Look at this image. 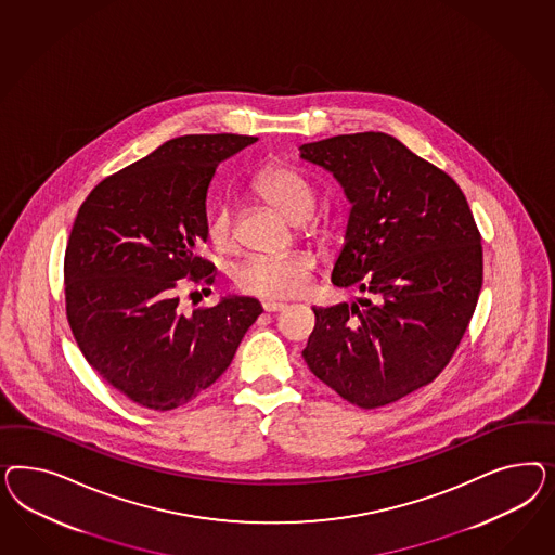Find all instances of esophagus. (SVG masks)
I'll list each match as a JSON object with an SVG mask.
<instances>
[{
	"mask_svg": "<svg viewBox=\"0 0 555 555\" xmlns=\"http://www.w3.org/2000/svg\"><path fill=\"white\" fill-rule=\"evenodd\" d=\"M285 302L281 301H264L262 302V309L264 311H269V313H274V311H283L285 309Z\"/></svg>",
	"mask_w": 555,
	"mask_h": 555,
	"instance_id": "34e87169",
	"label": "esophagus"
}]
</instances>
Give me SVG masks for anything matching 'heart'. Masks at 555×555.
Instances as JSON below:
<instances>
[{
  "instance_id": "heart-1",
  "label": "heart",
  "mask_w": 555,
  "mask_h": 555,
  "mask_svg": "<svg viewBox=\"0 0 555 555\" xmlns=\"http://www.w3.org/2000/svg\"><path fill=\"white\" fill-rule=\"evenodd\" d=\"M254 193L279 209L291 221H302L315 207V191L299 170L272 165L262 168L253 181ZM207 240L214 250L230 253L235 244L234 216L228 205H219L207 219ZM315 260L309 254L253 256L234 272L242 293L270 299L297 297L307 288Z\"/></svg>"
}]
</instances>
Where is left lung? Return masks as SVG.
Listing matches in <instances>:
<instances>
[{
	"label": "left lung",
	"mask_w": 555,
	"mask_h": 555,
	"mask_svg": "<svg viewBox=\"0 0 555 555\" xmlns=\"http://www.w3.org/2000/svg\"><path fill=\"white\" fill-rule=\"evenodd\" d=\"M299 151L352 205L332 283L372 295L313 307L302 358L352 404L395 403L454 356L482 288L480 232L454 179L392 135H334Z\"/></svg>",
	"instance_id": "left-lung-1"
}]
</instances>
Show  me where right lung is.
Here are the masks:
<instances>
[{"label": "right lung", "mask_w": 555, "mask_h": 555, "mask_svg": "<svg viewBox=\"0 0 555 555\" xmlns=\"http://www.w3.org/2000/svg\"><path fill=\"white\" fill-rule=\"evenodd\" d=\"M258 138L179 135L103 179L73 223L65 253L68 325L85 360L130 401L170 411L211 387L262 313L253 297L179 309V281L214 283L207 189L221 160Z\"/></svg>", "instance_id": "right-lung-1"}]
</instances>
